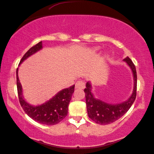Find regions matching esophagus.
<instances>
[{
    "label": "esophagus",
    "instance_id": "34e87169",
    "mask_svg": "<svg viewBox=\"0 0 154 154\" xmlns=\"http://www.w3.org/2000/svg\"><path fill=\"white\" fill-rule=\"evenodd\" d=\"M85 87V84L82 81H77L75 84V88H84Z\"/></svg>",
    "mask_w": 154,
    "mask_h": 154
}]
</instances>
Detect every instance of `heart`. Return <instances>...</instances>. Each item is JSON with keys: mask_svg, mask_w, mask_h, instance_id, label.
I'll return each instance as SVG.
<instances>
[{"mask_svg": "<svg viewBox=\"0 0 154 154\" xmlns=\"http://www.w3.org/2000/svg\"><path fill=\"white\" fill-rule=\"evenodd\" d=\"M98 50V48H94L93 49V51H94V52H96V51H97Z\"/></svg>", "mask_w": 154, "mask_h": 154, "instance_id": "1", "label": "heart"}]
</instances>
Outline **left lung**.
Wrapping results in <instances>:
<instances>
[{"instance_id":"8db88e82","label":"left lung","mask_w":154,"mask_h":154,"mask_svg":"<svg viewBox=\"0 0 154 154\" xmlns=\"http://www.w3.org/2000/svg\"><path fill=\"white\" fill-rule=\"evenodd\" d=\"M127 63L128 66L131 68L133 74L134 79V88L133 94L126 101L119 104L107 103L100 100L95 98L91 93V85L89 82L86 84V88L84 89L86 97V109L88 117L92 119L94 122L100 125L109 124L119 119L124 115L133 105L136 98L137 95V72L135 66L133 61L129 57H126L123 59Z\"/></svg>"}]
</instances>
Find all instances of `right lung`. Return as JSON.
<instances>
[{
	"label": "right lung",
	"instance_id": "1",
	"mask_svg": "<svg viewBox=\"0 0 154 154\" xmlns=\"http://www.w3.org/2000/svg\"><path fill=\"white\" fill-rule=\"evenodd\" d=\"M42 48V42L34 45L23 55L19 64ZM17 86L21 106L27 115L37 122L48 125H55L60 122L68 114V105L74 92L75 85L61 90L49 100L37 106L30 105L23 98L22 87L18 77V68L17 69Z\"/></svg>",
	"mask_w": 154,
	"mask_h": 154
}]
</instances>
